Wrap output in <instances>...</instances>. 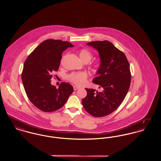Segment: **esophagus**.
<instances>
[{"instance_id": "1", "label": "esophagus", "mask_w": 161, "mask_h": 161, "mask_svg": "<svg viewBox=\"0 0 161 161\" xmlns=\"http://www.w3.org/2000/svg\"><path fill=\"white\" fill-rule=\"evenodd\" d=\"M78 89H80V87H78L77 86H74V91H77Z\"/></svg>"}]
</instances>
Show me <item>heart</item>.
<instances>
[{"label":"heart","mask_w":161,"mask_h":161,"mask_svg":"<svg viewBox=\"0 0 161 161\" xmlns=\"http://www.w3.org/2000/svg\"><path fill=\"white\" fill-rule=\"evenodd\" d=\"M78 55L80 58L84 61L85 63H87L91 61L93 58L92 54L86 49H82L80 50ZM93 68L95 70L98 68L97 64H94L93 65ZM88 74L85 72H72L68 76V80L71 83L76 84L78 86L84 85L87 80Z\"/></svg>","instance_id":"obj_1"}]
</instances>
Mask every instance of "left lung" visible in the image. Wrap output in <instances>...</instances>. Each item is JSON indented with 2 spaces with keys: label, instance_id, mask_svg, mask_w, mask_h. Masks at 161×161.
I'll return each mask as SVG.
<instances>
[{
  "label": "left lung",
  "instance_id": "left-lung-1",
  "mask_svg": "<svg viewBox=\"0 0 161 161\" xmlns=\"http://www.w3.org/2000/svg\"><path fill=\"white\" fill-rule=\"evenodd\" d=\"M87 45L100 54L98 76L93 78V82L100 85L101 91L86 89L87 96L82 104L90 115L103 117L114 112L124 100L131 82L130 65L124 53L108 41L92 42Z\"/></svg>",
  "mask_w": 161,
  "mask_h": 161
}]
</instances>
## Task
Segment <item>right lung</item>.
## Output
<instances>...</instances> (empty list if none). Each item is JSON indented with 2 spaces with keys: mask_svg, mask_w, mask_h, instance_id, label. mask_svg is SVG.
I'll return each mask as SVG.
<instances>
[{
  "mask_svg": "<svg viewBox=\"0 0 161 161\" xmlns=\"http://www.w3.org/2000/svg\"><path fill=\"white\" fill-rule=\"evenodd\" d=\"M74 47L68 42L47 39L38 45L24 63L22 80L26 95L35 107L51 112L63 107L74 88L68 83H61L58 89L51 84L53 73L59 68L61 54Z\"/></svg>",
  "mask_w": 161,
  "mask_h": 161,
  "instance_id": "1",
  "label": "right lung"
}]
</instances>
